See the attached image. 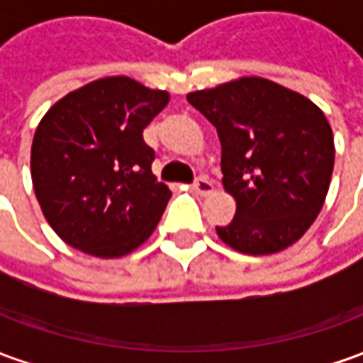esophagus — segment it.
Returning a JSON list of instances; mask_svg holds the SVG:
<instances>
[{
	"mask_svg": "<svg viewBox=\"0 0 363 363\" xmlns=\"http://www.w3.org/2000/svg\"><path fill=\"white\" fill-rule=\"evenodd\" d=\"M194 189H196V194H199V196H209L211 191H213V184L207 179V177H197L196 184H194Z\"/></svg>",
	"mask_w": 363,
	"mask_h": 363,
	"instance_id": "1",
	"label": "esophagus"
}]
</instances>
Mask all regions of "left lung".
<instances>
[{
  "instance_id": "8db88e82",
  "label": "left lung",
  "mask_w": 363,
  "mask_h": 363,
  "mask_svg": "<svg viewBox=\"0 0 363 363\" xmlns=\"http://www.w3.org/2000/svg\"><path fill=\"white\" fill-rule=\"evenodd\" d=\"M221 142L225 191L233 221L215 227L245 255H272L294 245L318 217L334 169L326 114L301 92L262 77H239L187 94Z\"/></svg>"
}]
</instances>
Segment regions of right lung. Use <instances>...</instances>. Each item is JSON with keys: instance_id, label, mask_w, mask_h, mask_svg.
Returning a JSON list of instances; mask_svg holds the SVG:
<instances>
[{"instance_id": "1", "label": "right lung", "mask_w": 363, "mask_h": 363, "mask_svg": "<svg viewBox=\"0 0 363 363\" xmlns=\"http://www.w3.org/2000/svg\"><path fill=\"white\" fill-rule=\"evenodd\" d=\"M167 102V91L104 77L45 112L31 144V179L65 243L118 259L148 241L172 191L152 174L154 150L142 132Z\"/></svg>"}]
</instances>
